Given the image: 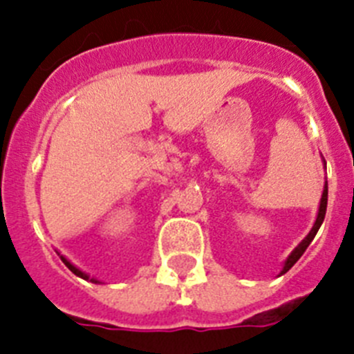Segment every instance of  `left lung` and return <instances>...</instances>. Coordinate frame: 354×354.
I'll use <instances>...</instances> for the list:
<instances>
[{"instance_id": "obj_1", "label": "left lung", "mask_w": 354, "mask_h": 354, "mask_svg": "<svg viewBox=\"0 0 354 354\" xmlns=\"http://www.w3.org/2000/svg\"><path fill=\"white\" fill-rule=\"evenodd\" d=\"M326 205H328V183L324 184L323 196H321V204H319L317 220H315L314 227H312V230H310V232H308V236H306L305 239H303L301 243H299V245L292 250V253H290L289 257H287L286 264H283V270H282V273H280V274L287 273V271H289L290 268H292V266L299 261V257H301L303 253H305V250L308 248V245H310V243H312V239H314V237H315V234H317L319 227H321V225H323L324 216H326Z\"/></svg>"}]
</instances>
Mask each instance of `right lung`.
<instances>
[{
	"label": "right lung",
	"instance_id": "obj_1",
	"mask_svg": "<svg viewBox=\"0 0 354 354\" xmlns=\"http://www.w3.org/2000/svg\"><path fill=\"white\" fill-rule=\"evenodd\" d=\"M60 259H62V261H64V264H65V266H67L68 270H71V271H72V273L76 274V277L83 278V280H90V282H92V283H101V282H99V280H97V278H90V277H88V274H86V273H83V271H81V270H77L76 266H74V264H71V262H68V261H67V259H65V257H64V255H60Z\"/></svg>",
	"mask_w": 354,
	"mask_h": 354
}]
</instances>
